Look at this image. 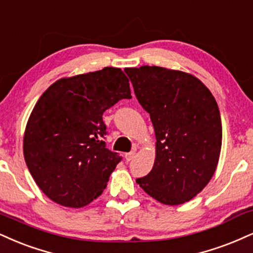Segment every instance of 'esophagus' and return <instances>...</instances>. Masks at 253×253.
Returning a JSON list of instances; mask_svg holds the SVG:
<instances>
[{
	"mask_svg": "<svg viewBox=\"0 0 253 253\" xmlns=\"http://www.w3.org/2000/svg\"><path fill=\"white\" fill-rule=\"evenodd\" d=\"M134 156H135V151L128 152V153L125 154V159H126V161H130V160H133Z\"/></svg>",
	"mask_w": 253,
	"mask_h": 253,
	"instance_id": "34e87169",
	"label": "esophagus"
}]
</instances>
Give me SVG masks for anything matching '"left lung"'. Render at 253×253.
Here are the masks:
<instances>
[{
	"instance_id": "left-lung-1",
	"label": "left lung",
	"mask_w": 253,
	"mask_h": 253,
	"mask_svg": "<svg viewBox=\"0 0 253 253\" xmlns=\"http://www.w3.org/2000/svg\"><path fill=\"white\" fill-rule=\"evenodd\" d=\"M125 72L157 139L152 171L136 182L165 205L190 202L211 180L220 156L223 130L214 96L190 73L158 66Z\"/></svg>"
}]
</instances>
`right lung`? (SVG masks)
Here are the masks:
<instances>
[{
    "label": "right lung",
    "instance_id": "add662e5",
    "mask_svg": "<svg viewBox=\"0 0 253 253\" xmlns=\"http://www.w3.org/2000/svg\"><path fill=\"white\" fill-rule=\"evenodd\" d=\"M130 97L128 78L113 67L60 79L40 96L24 129L23 156L50 200L80 209L103 192L121 157L106 148L102 114Z\"/></svg>",
    "mask_w": 253,
    "mask_h": 253
}]
</instances>
